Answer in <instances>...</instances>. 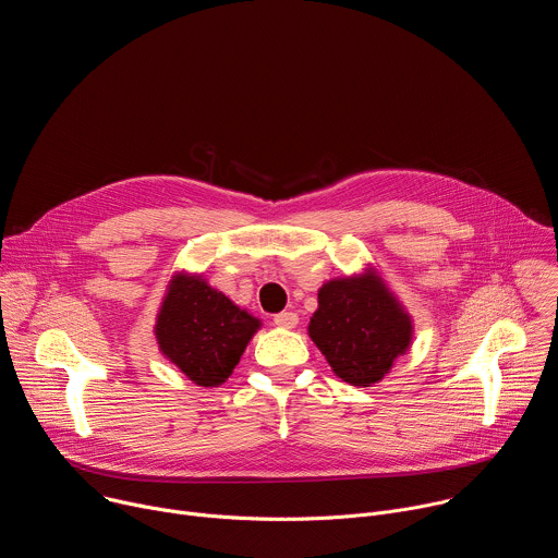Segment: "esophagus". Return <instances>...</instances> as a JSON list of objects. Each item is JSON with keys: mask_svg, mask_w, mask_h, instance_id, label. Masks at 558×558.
<instances>
[{"mask_svg": "<svg viewBox=\"0 0 558 558\" xmlns=\"http://www.w3.org/2000/svg\"><path fill=\"white\" fill-rule=\"evenodd\" d=\"M274 325H278V327H282V329H295L298 315L291 313V311H282V313H278V315L274 317Z\"/></svg>", "mask_w": 558, "mask_h": 558, "instance_id": "1", "label": "esophagus"}]
</instances>
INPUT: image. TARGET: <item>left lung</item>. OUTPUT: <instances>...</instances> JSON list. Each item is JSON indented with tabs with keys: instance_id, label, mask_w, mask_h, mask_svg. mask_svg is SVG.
<instances>
[{
	"instance_id": "obj_1",
	"label": "left lung",
	"mask_w": 558,
	"mask_h": 558,
	"mask_svg": "<svg viewBox=\"0 0 558 558\" xmlns=\"http://www.w3.org/2000/svg\"><path fill=\"white\" fill-rule=\"evenodd\" d=\"M308 336L340 379L373 386L409 351L413 320L384 280L366 269L323 284Z\"/></svg>"
}]
</instances>
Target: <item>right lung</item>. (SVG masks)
<instances>
[{"label": "right lung", "mask_w": 558, "mask_h": 558, "mask_svg": "<svg viewBox=\"0 0 558 558\" xmlns=\"http://www.w3.org/2000/svg\"><path fill=\"white\" fill-rule=\"evenodd\" d=\"M258 329V317L235 306L203 276L177 274L158 308L154 336L172 364L209 388L231 375Z\"/></svg>", "instance_id": "obj_1"}]
</instances>
